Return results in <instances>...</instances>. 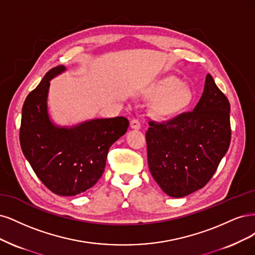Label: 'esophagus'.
Masks as SVG:
<instances>
[{
  "mask_svg": "<svg viewBox=\"0 0 255 255\" xmlns=\"http://www.w3.org/2000/svg\"><path fill=\"white\" fill-rule=\"evenodd\" d=\"M130 127L132 128V129H139V128H141V121L137 120V119L131 120Z\"/></svg>",
  "mask_w": 255,
  "mask_h": 255,
  "instance_id": "esophagus-1",
  "label": "esophagus"
}]
</instances>
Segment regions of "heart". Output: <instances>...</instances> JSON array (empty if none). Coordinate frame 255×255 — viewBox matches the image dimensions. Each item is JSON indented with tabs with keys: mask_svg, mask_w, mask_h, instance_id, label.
Segmentation results:
<instances>
[{
	"mask_svg": "<svg viewBox=\"0 0 255 255\" xmlns=\"http://www.w3.org/2000/svg\"><path fill=\"white\" fill-rule=\"evenodd\" d=\"M158 95H165L158 102L155 109L161 114H171L184 109L191 102V93L182 88L181 81L176 78H168L155 90Z\"/></svg>",
	"mask_w": 255,
	"mask_h": 255,
	"instance_id": "1",
	"label": "heart"
}]
</instances>
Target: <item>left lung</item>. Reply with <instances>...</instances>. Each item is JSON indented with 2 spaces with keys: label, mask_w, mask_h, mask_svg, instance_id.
Here are the masks:
<instances>
[{
  "label": "left lung",
  "mask_w": 255,
  "mask_h": 255,
  "mask_svg": "<svg viewBox=\"0 0 255 255\" xmlns=\"http://www.w3.org/2000/svg\"><path fill=\"white\" fill-rule=\"evenodd\" d=\"M148 124L145 136L150 172L162 190L176 198L210 181L231 142L230 103L210 74L193 111Z\"/></svg>",
  "instance_id": "left-lung-1"
}]
</instances>
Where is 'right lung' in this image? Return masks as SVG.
<instances>
[{
  "label": "right lung",
  "instance_id": "add662e5",
  "mask_svg": "<svg viewBox=\"0 0 255 255\" xmlns=\"http://www.w3.org/2000/svg\"><path fill=\"white\" fill-rule=\"evenodd\" d=\"M65 71L57 65L27 95L22 108L20 145L32 170L54 194L75 196L103 175L111 145L126 133V118L97 119L72 128L55 126L47 114L50 80Z\"/></svg>",
  "mask_w": 255,
  "mask_h": 255
}]
</instances>
